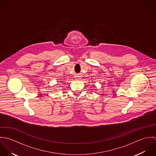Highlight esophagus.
I'll return each instance as SVG.
<instances>
[{
	"label": "esophagus",
	"mask_w": 156,
	"mask_h": 156,
	"mask_svg": "<svg viewBox=\"0 0 156 156\" xmlns=\"http://www.w3.org/2000/svg\"><path fill=\"white\" fill-rule=\"evenodd\" d=\"M78 77H79V76H78ZM79 79H80L79 78V79H77V80H79Z\"/></svg>",
	"instance_id": "1"
}]
</instances>
